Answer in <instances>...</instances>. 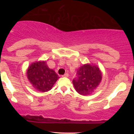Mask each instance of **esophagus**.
<instances>
[{
    "label": "esophagus",
    "instance_id": "esophagus-1",
    "mask_svg": "<svg viewBox=\"0 0 134 134\" xmlns=\"http://www.w3.org/2000/svg\"><path fill=\"white\" fill-rule=\"evenodd\" d=\"M62 77H69V74L68 73H65V74L63 75Z\"/></svg>",
    "mask_w": 134,
    "mask_h": 134
}]
</instances>
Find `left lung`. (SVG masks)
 <instances>
[{
    "mask_svg": "<svg viewBox=\"0 0 134 134\" xmlns=\"http://www.w3.org/2000/svg\"><path fill=\"white\" fill-rule=\"evenodd\" d=\"M101 79L102 74L98 67L86 64L77 69L76 77L72 82L78 93L87 95L94 92L99 86Z\"/></svg>",
    "mask_w": 134,
    "mask_h": 134,
    "instance_id": "obj_1",
    "label": "left lung"
}]
</instances>
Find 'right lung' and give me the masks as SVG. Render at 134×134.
<instances>
[{
    "mask_svg": "<svg viewBox=\"0 0 134 134\" xmlns=\"http://www.w3.org/2000/svg\"><path fill=\"white\" fill-rule=\"evenodd\" d=\"M27 76L33 86L41 92L50 91L59 78L56 72L48 68L44 61L32 64L27 69Z\"/></svg>",
    "mask_w": 134,
    "mask_h": 134,
    "instance_id": "right-lung-1",
    "label": "right lung"
}]
</instances>
